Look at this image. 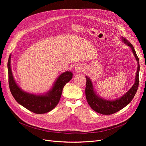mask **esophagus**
Listing matches in <instances>:
<instances>
[{
  "mask_svg": "<svg viewBox=\"0 0 146 146\" xmlns=\"http://www.w3.org/2000/svg\"><path fill=\"white\" fill-rule=\"evenodd\" d=\"M74 69H75L76 72H77V73H80L81 71L83 70V65L81 64H76V65L75 66Z\"/></svg>",
  "mask_w": 146,
  "mask_h": 146,
  "instance_id": "1",
  "label": "esophagus"
}]
</instances>
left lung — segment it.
Masks as SVG:
<instances>
[{
  "mask_svg": "<svg viewBox=\"0 0 146 146\" xmlns=\"http://www.w3.org/2000/svg\"><path fill=\"white\" fill-rule=\"evenodd\" d=\"M121 40L131 48L133 54L137 61L138 67L135 74V82L133 86L121 97L114 100H107L99 96L94 90L92 82L88 76H86V84L85 89L86 98L88 104L95 111L103 115H111L115 113L124 108L134 98L139 85V59L137 57L133 45L124 37H121Z\"/></svg>",
  "mask_w": 146,
  "mask_h": 146,
  "instance_id": "8db88e82",
  "label": "left lung"
}]
</instances>
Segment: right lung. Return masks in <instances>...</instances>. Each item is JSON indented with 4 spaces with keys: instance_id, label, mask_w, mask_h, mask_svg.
Here are the masks:
<instances>
[{
    "instance_id": "1",
    "label": "right lung",
    "mask_w": 146,
    "mask_h": 146,
    "mask_svg": "<svg viewBox=\"0 0 146 146\" xmlns=\"http://www.w3.org/2000/svg\"><path fill=\"white\" fill-rule=\"evenodd\" d=\"M10 54L7 68L9 75V85L11 92L16 101L24 108L35 113L41 114L51 111L58 104L66 84L73 78V73L67 71L61 73L51 89L42 95L30 94L23 90L15 82L11 66Z\"/></svg>"
}]
</instances>
